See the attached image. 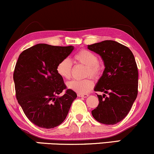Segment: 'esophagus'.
<instances>
[{"instance_id": "1", "label": "esophagus", "mask_w": 154, "mask_h": 154, "mask_svg": "<svg viewBox=\"0 0 154 154\" xmlns=\"http://www.w3.org/2000/svg\"><path fill=\"white\" fill-rule=\"evenodd\" d=\"M78 97H83V98H86V97H88V94H78Z\"/></svg>"}]
</instances>
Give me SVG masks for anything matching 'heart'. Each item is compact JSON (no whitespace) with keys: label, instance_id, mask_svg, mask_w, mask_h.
<instances>
[{"label":"heart","instance_id":"b5f03b06","mask_svg":"<svg viewBox=\"0 0 154 154\" xmlns=\"http://www.w3.org/2000/svg\"><path fill=\"white\" fill-rule=\"evenodd\" d=\"M74 62L86 66L84 70V77L91 76L97 79L101 75L102 66L98 61V57L94 52L88 50L82 49L73 55ZM57 73L61 78L69 79L72 74V63L68 58L63 59L57 63L56 67ZM94 83L90 78L83 80H72L68 82L67 86L80 94H87L94 87Z\"/></svg>","mask_w":154,"mask_h":154}]
</instances>
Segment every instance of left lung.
Here are the masks:
<instances>
[{
    "label": "left lung",
    "instance_id": "8db88e82",
    "mask_svg": "<svg viewBox=\"0 0 154 154\" xmlns=\"http://www.w3.org/2000/svg\"><path fill=\"white\" fill-rule=\"evenodd\" d=\"M88 49L99 54L105 66L94 88L95 91L104 94H97L99 104L91 114L101 123L117 124L127 116L138 95V71L134 55L128 47L112 40L88 45Z\"/></svg>",
    "mask_w": 154,
    "mask_h": 154
}]
</instances>
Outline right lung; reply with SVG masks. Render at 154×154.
I'll list each match as a JSON object with an SVG mask.
<instances>
[{
  "mask_svg": "<svg viewBox=\"0 0 154 154\" xmlns=\"http://www.w3.org/2000/svg\"><path fill=\"white\" fill-rule=\"evenodd\" d=\"M73 46L37 44L20 54L14 72L16 97L27 118L39 128H53L66 118L75 91L67 88L56 70ZM65 91L62 97L57 95Z\"/></svg>",
  "mask_w": 154,
  "mask_h": 154,
  "instance_id": "1",
  "label": "right lung"
}]
</instances>
